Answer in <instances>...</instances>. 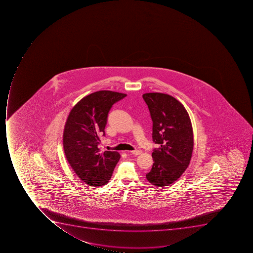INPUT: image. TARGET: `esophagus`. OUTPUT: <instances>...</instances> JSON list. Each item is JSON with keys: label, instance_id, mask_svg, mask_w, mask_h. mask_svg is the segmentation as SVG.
<instances>
[{"label": "esophagus", "instance_id": "obj_1", "mask_svg": "<svg viewBox=\"0 0 253 253\" xmlns=\"http://www.w3.org/2000/svg\"><path fill=\"white\" fill-rule=\"evenodd\" d=\"M130 153L133 154V155H139V154H141V151L139 150V149H136V150H133V151L130 152Z\"/></svg>", "mask_w": 253, "mask_h": 253}]
</instances>
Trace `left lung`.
<instances>
[{"label":"left lung","instance_id":"obj_1","mask_svg":"<svg viewBox=\"0 0 253 253\" xmlns=\"http://www.w3.org/2000/svg\"><path fill=\"white\" fill-rule=\"evenodd\" d=\"M153 121V165L145 175L156 187L177 180L189 165L194 147L193 129L187 110L173 96L160 92L143 94Z\"/></svg>","mask_w":253,"mask_h":253}]
</instances>
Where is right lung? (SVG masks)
<instances>
[{
	"label": "right lung",
	"instance_id": "right-lung-1",
	"mask_svg": "<svg viewBox=\"0 0 253 253\" xmlns=\"http://www.w3.org/2000/svg\"><path fill=\"white\" fill-rule=\"evenodd\" d=\"M126 94L102 90L82 98L70 111L63 133L66 159L84 183L100 187L111 179L120 161L116 151L100 153V136L104 129L108 112Z\"/></svg>",
	"mask_w": 253,
	"mask_h": 253
}]
</instances>
